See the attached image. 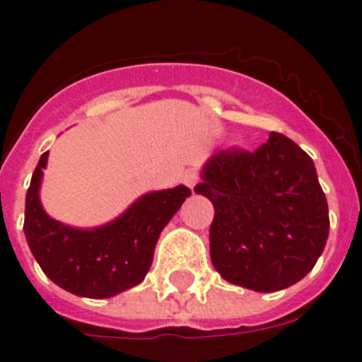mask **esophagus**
<instances>
[{
    "instance_id": "obj_1",
    "label": "esophagus",
    "mask_w": 362,
    "mask_h": 362,
    "mask_svg": "<svg viewBox=\"0 0 362 362\" xmlns=\"http://www.w3.org/2000/svg\"><path fill=\"white\" fill-rule=\"evenodd\" d=\"M182 180H184V184H186V186L189 187V189H193V187H195L197 184H199V173L187 171L186 175H184V178H182Z\"/></svg>"
}]
</instances>
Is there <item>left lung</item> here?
Here are the masks:
<instances>
[{"instance_id": "8db88e82", "label": "left lung", "mask_w": 362, "mask_h": 362, "mask_svg": "<svg viewBox=\"0 0 362 362\" xmlns=\"http://www.w3.org/2000/svg\"><path fill=\"white\" fill-rule=\"evenodd\" d=\"M195 193L215 208L209 256L226 281L257 293L287 289L308 274L329 233L327 200L305 151L270 132L254 153L209 158Z\"/></svg>"}]
</instances>
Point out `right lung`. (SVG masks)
I'll use <instances>...</instances> for the list:
<instances>
[{"label": "right lung", "mask_w": 362, "mask_h": 362, "mask_svg": "<svg viewBox=\"0 0 362 362\" xmlns=\"http://www.w3.org/2000/svg\"><path fill=\"white\" fill-rule=\"evenodd\" d=\"M47 154H42L33 173L23 223L29 248L44 274L64 291L86 298H110L141 284L158 238L191 195L189 187L151 191L105 226L71 228L51 218L40 204Z\"/></svg>", "instance_id": "add662e5"}]
</instances>
